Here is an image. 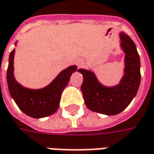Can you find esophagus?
Listing matches in <instances>:
<instances>
[{
    "label": "esophagus",
    "instance_id": "obj_1",
    "mask_svg": "<svg viewBox=\"0 0 154 154\" xmlns=\"http://www.w3.org/2000/svg\"><path fill=\"white\" fill-rule=\"evenodd\" d=\"M77 64H78V66H79V67L82 66V65H83V62H82V60H78V61H77Z\"/></svg>",
    "mask_w": 154,
    "mask_h": 154
}]
</instances>
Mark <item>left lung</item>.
Wrapping results in <instances>:
<instances>
[{"label":"left lung","instance_id":"8db88e82","mask_svg":"<svg viewBox=\"0 0 154 154\" xmlns=\"http://www.w3.org/2000/svg\"><path fill=\"white\" fill-rule=\"evenodd\" d=\"M119 40L125 55L124 75L118 85H103L91 70L78 69L83 75L81 91L85 103L93 112L106 115L118 114L127 108L137 93L141 82V63L137 46L124 32H120Z\"/></svg>","mask_w":154,"mask_h":154}]
</instances>
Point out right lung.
Instances as JSON below:
<instances>
[{
    "mask_svg": "<svg viewBox=\"0 0 154 154\" xmlns=\"http://www.w3.org/2000/svg\"><path fill=\"white\" fill-rule=\"evenodd\" d=\"M14 55L15 49L9 55L7 80L9 93L17 107L28 116L35 119L55 113L59 107L61 94L69 84L72 74L77 70V66L72 65L62 70L50 84L41 89H29L19 84L14 77Z\"/></svg>",
    "mask_w": 154,
    "mask_h": 154,
    "instance_id": "1",
    "label": "right lung"
}]
</instances>
